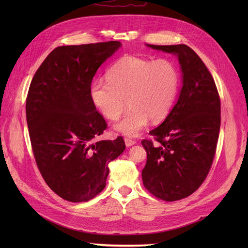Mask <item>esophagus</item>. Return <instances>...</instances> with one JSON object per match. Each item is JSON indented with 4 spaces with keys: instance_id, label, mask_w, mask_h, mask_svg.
Listing matches in <instances>:
<instances>
[{
    "instance_id": "1",
    "label": "esophagus",
    "mask_w": 248,
    "mask_h": 248,
    "mask_svg": "<svg viewBox=\"0 0 248 248\" xmlns=\"http://www.w3.org/2000/svg\"><path fill=\"white\" fill-rule=\"evenodd\" d=\"M124 140H125V145H126L127 147H131V146H133L134 144H137V141L134 140H132V139H130V138H125Z\"/></svg>"
}]
</instances>
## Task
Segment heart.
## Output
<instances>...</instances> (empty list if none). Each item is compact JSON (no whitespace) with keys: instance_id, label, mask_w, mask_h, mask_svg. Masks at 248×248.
Masks as SVG:
<instances>
[{"instance_id":"b5f03b06","label":"heart","mask_w":248,"mask_h":248,"mask_svg":"<svg viewBox=\"0 0 248 248\" xmlns=\"http://www.w3.org/2000/svg\"><path fill=\"white\" fill-rule=\"evenodd\" d=\"M108 80L97 79L90 88L94 107L108 120H116L127 104L128 111L115 129L136 137L149 119L158 122L174 106L180 78L175 64L167 59L153 60L125 56L108 71Z\"/></svg>"}]
</instances>
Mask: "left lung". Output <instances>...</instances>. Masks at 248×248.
<instances>
[{"instance_id":"left-lung-1","label":"left lung","mask_w":248,"mask_h":248,"mask_svg":"<svg viewBox=\"0 0 248 248\" xmlns=\"http://www.w3.org/2000/svg\"><path fill=\"white\" fill-rule=\"evenodd\" d=\"M147 46L175 54L182 71L176 104L150 131L155 141L141 140L147 152L144 186L156 198L174 202L198 190L209 174L219 136L220 99L211 73L189 46Z\"/></svg>"}]
</instances>
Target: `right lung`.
<instances>
[{"label":"right lung","mask_w":248,"mask_h":248,"mask_svg":"<svg viewBox=\"0 0 248 248\" xmlns=\"http://www.w3.org/2000/svg\"><path fill=\"white\" fill-rule=\"evenodd\" d=\"M120 46L108 41L56 47L30 85L26 115L37 167L66 201L88 202L100 193L108 163L125 150L121 137L93 142L108 125L90 97L97 69Z\"/></svg>","instance_id":"add662e5"}]
</instances>
